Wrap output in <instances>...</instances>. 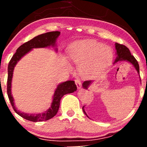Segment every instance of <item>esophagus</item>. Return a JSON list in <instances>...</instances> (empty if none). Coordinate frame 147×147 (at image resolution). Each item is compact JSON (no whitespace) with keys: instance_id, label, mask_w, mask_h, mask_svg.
I'll use <instances>...</instances> for the list:
<instances>
[{"instance_id":"1","label":"esophagus","mask_w":147,"mask_h":147,"mask_svg":"<svg viewBox=\"0 0 147 147\" xmlns=\"http://www.w3.org/2000/svg\"><path fill=\"white\" fill-rule=\"evenodd\" d=\"M75 84L77 85V87L78 89H80L82 88V82L79 79H76L75 80Z\"/></svg>"}]
</instances>
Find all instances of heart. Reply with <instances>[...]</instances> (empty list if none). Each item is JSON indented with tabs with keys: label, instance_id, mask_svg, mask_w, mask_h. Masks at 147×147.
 Returning a JSON list of instances; mask_svg holds the SVG:
<instances>
[{
	"label": "heart",
	"instance_id": "obj_1",
	"mask_svg": "<svg viewBox=\"0 0 147 147\" xmlns=\"http://www.w3.org/2000/svg\"><path fill=\"white\" fill-rule=\"evenodd\" d=\"M113 57V52L109 45L94 40H82L70 47L69 58L79 65L82 75L88 77L107 68Z\"/></svg>",
	"mask_w": 147,
	"mask_h": 147
}]
</instances>
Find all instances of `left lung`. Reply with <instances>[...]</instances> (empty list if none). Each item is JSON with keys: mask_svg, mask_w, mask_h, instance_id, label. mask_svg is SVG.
<instances>
[{"mask_svg": "<svg viewBox=\"0 0 147 147\" xmlns=\"http://www.w3.org/2000/svg\"><path fill=\"white\" fill-rule=\"evenodd\" d=\"M115 50H116V59L115 60L113 64L117 63V62H119V61H123L129 62L130 63L132 64L133 67H134V68H136V70H137L138 73L140 75L139 64H138L137 60L136 59V58H135L133 55H131L129 48H128L127 47H126L125 45L119 44V43H115ZM140 80L141 82V79H140ZM92 83V80L85 81V82L83 83V84H82V87H83V88L88 89ZM84 107H85V106H84L83 108H82L84 114H85L87 117H88V115L86 114V113Z\"/></svg>", "mask_w": 147, "mask_h": 147, "instance_id": "obj_1", "label": "left lung"}]
</instances>
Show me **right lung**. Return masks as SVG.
I'll return each mask as SVG.
<instances>
[{
	"mask_svg": "<svg viewBox=\"0 0 147 147\" xmlns=\"http://www.w3.org/2000/svg\"><path fill=\"white\" fill-rule=\"evenodd\" d=\"M60 32H50L35 36L30 41L23 43L16 50V53L13 55L8 65V77H7V95L15 112L27 120L32 122H42L51 119L56 115L59 109L61 99L64 95L72 93L77 90V88L74 81H66L62 82L57 86L55 89V93L52 97L51 106L46 111L42 113H27L18 111L17 108L15 106L14 99L11 94V81H12L13 72L16 65L25 55L30 52L34 48H55V52H57V39L60 35Z\"/></svg>",
	"mask_w": 147,
	"mask_h": 147,
	"instance_id": "obj_1",
	"label": "right lung"
}]
</instances>
